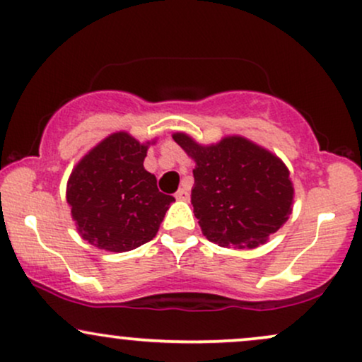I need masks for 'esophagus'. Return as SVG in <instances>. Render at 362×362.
I'll use <instances>...</instances> for the list:
<instances>
[{
	"label": "esophagus",
	"mask_w": 362,
	"mask_h": 362,
	"mask_svg": "<svg viewBox=\"0 0 362 362\" xmlns=\"http://www.w3.org/2000/svg\"><path fill=\"white\" fill-rule=\"evenodd\" d=\"M175 199H177V200H189V199H190L189 190H187L185 187H182V189H178L177 194H175Z\"/></svg>",
	"instance_id": "1"
}]
</instances>
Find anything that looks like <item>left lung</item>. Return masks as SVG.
Masks as SVG:
<instances>
[{
	"label": "left lung",
	"instance_id": "1",
	"mask_svg": "<svg viewBox=\"0 0 362 362\" xmlns=\"http://www.w3.org/2000/svg\"><path fill=\"white\" fill-rule=\"evenodd\" d=\"M173 139L195 162L192 206L202 234L223 247H256L288 221L293 184L285 163L243 136L202 146Z\"/></svg>",
	"mask_w": 362,
	"mask_h": 362
}]
</instances>
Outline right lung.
<instances>
[{
	"label": "right lung",
	"instance_id": "obj_1",
	"mask_svg": "<svg viewBox=\"0 0 362 362\" xmlns=\"http://www.w3.org/2000/svg\"><path fill=\"white\" fill-rule=\"evenodd\" d=\"M150 143L119 132L87 153L67 182V202L77 230L99 250L124 252L151 241L175 202L143 167Z\"/></svg>",
	"mask_w": 362,
	"mask_h": 362
}]
</instances>
